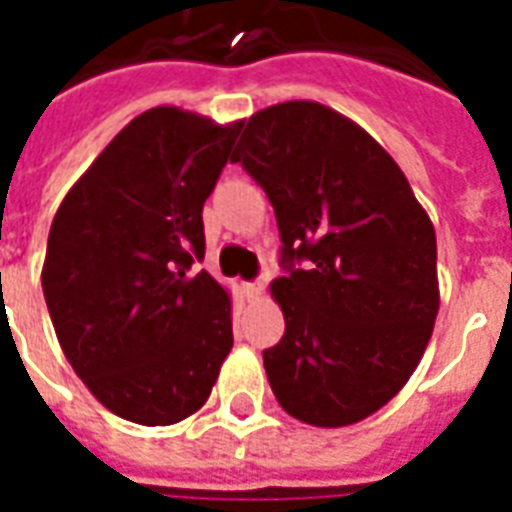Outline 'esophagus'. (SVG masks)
I'll return each mask as SVG.
<instances>
[{
  "mask_svg": "<svg viewBox=\"0 0 512 512\" xmlns=\"http://www.w3.org/2000/svg\"><path fill=\"white\" fill-rule=\"evenodd\" d=\"M246 290V296L252 301H260L263 299V293H266V277L263 279H257V282H249V285H244Z\"/></svg>",
  "mask_w": 512,
  "mask_h": 512,
  "instance_id": "1",
  "label": "esophagus"
}]
</instances>
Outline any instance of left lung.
I'll return each instance as SVG.
<instances>
[{"mask_svg":"<svg viewBox=\"0 0 512 512\" xmlns=\"http://www.w3.org/2000/svg\"><path fill=\"white\" fill-rule=\"evenodd\" d=\"M241 127L230 161L274 205L288 268L271 282L285 315L263 351L271 392L315 428L362 422L406 386L433 334V222L395 158L332 106L285 101Z\"/></svg>","mask_w":512,"mask_h":512,"instance_id":"left-lung-1","label":"left lung"}]
</instances>
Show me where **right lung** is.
<instances>
[{
	"label": "right lung",
	"mask_w": 512,
	"mask_h": 512,
	"mask_svg": "<svg viewBox=\"0 0 512 512\" xmlns=\"http://www.w3.org/2000/svg\"><path fill=\"white\" fill-rule=\"evenodd\" d=\"M241 128L178 106L134 117L76 180L40 271L65 359L117 417L175 425L233 348V296L208 271L202 205Z\"/></svg>",
	"instance_id": "right-lung-1"
}]
</instances>
